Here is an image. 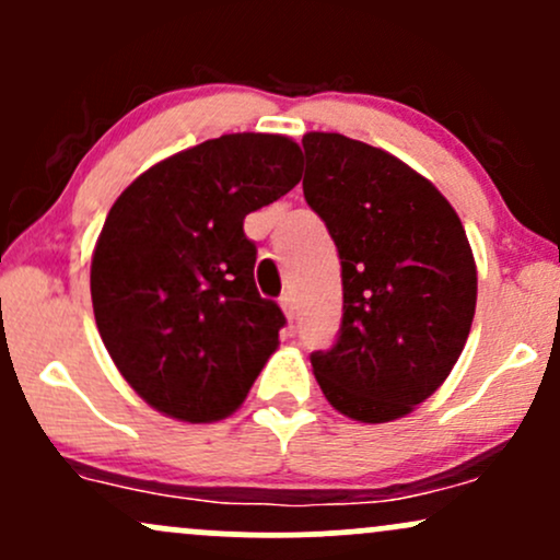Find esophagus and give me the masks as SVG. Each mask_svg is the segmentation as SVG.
Listing matches in <instances>:
<instances>
[{
	"label": "esophagus",
	"instance_id": "esophagus-1",
	"mask_svg": "<svg viewBox=\"0 0 560 560\" xmlns=\"http://www.w3.org/2000/svg\"><path fill=\"white\" fill-rule=\"evenodd\" d=\"M279 305H281V311H284V316H287L289 320H292V318H294V294H292V292L281 294Z\"/></svg>",
	"mask_w": 560,
	"mask_h": 560
}]
</instances>
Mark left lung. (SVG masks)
Instances as JSON below:
<instances>
[{
  "label": "left lung",
  "mask_w": 560,
  "mask_h": 560,
  "mask_svg": "<svg viewBox=\"0 0 560 560\" xmlns=\"http://www.w3.org/2000/svg\"><path fill=\"white\" fill-rule=\"evenodd\" d=\"M307 205L342 260L337 345L313 352L331 408L361 423L408 416L442 387L477 311L464 223L402 160L342 133L302 137Z\"/></svg>",
  "instance_id": "1"
}]
</instances>
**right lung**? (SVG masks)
<instances>
[{
	"label": "right lung",
	"instance_id": "1",
	"mask_svg": "<svg viewBox=\"0 0 560 560\" xmlns=\"http://www.w3.org/2000/svg\"><path fill=\"white\" fill-rule=\"evenodd\" d=\"M281 133H226L160 160L115 199L92 255V305L120 376L189 423L244 402L287 324L255 287L244 215L300 184Z\"/></svg>",
	"mask_w": 560,
	"mask_h": 560
}]
</instances>
